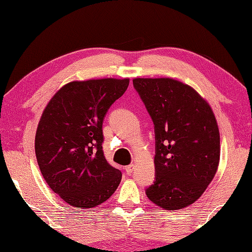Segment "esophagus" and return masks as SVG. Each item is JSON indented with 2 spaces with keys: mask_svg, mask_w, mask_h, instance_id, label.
<instances>
[{
  "mask_svg": "<svg viewBox=\"0 0 252 252\" xmlns=\"http://www.w3.org/2000/svg\"><path fill=\"white\" fill-rule=\"evenodd\" d=\"M133 171H134V164H130L127 165V167H126V172L129 175L133 172Z\"/></svg>",
  "mask_w": 252,
  "mask_h": 252,
  "instance_id": "34e87169",
  "label": "esophagus"
}]
</instances>
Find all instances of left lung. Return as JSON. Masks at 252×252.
Instances as JSON below:
<instances>
[{"label": "left lung", "mask_w": 252, "mask_h": 252, "mask_svg": "<svg viewBox=\"0 0 252 252\" xmlns=\"http://www.w3.org/2000/svg\"><path fill=\"white\" fill-rule=\"evenodd\" d=\"M155 126L154 184L148 199L165 210L194 203L217 173L220 133L210 105L187 84L170 78L133 79Z\"/></svg>", "instance_id": "obj_1"}]
</instances>
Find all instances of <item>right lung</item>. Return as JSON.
Returning a JSON list of instances; mask_svg holds the SVG:
<instances>
[{"instance_id":"add662e5","label":"right lung","mask_w":252,"mask_h":252,"mask_svg":"<svg viewBox=\"0 0 252 252\" xmlns=\"http://www.w3.org/2000/svg\"><path fill=\"white\" fill-rule=\"evenodd\" d=\"M130 79L72 81L46 105L35 133V156L52 190L68 205L89 209L114 194L121 172L104 156L103 121Z\"/></svg>"}]
</instances>
